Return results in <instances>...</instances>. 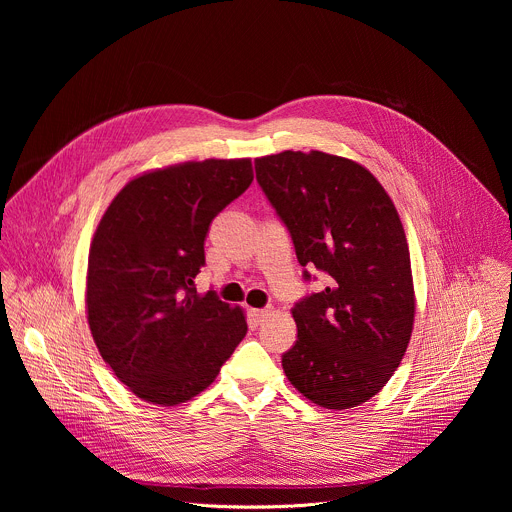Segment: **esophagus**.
Here are the masks:
<instances>
[{"label": "esophagus", "mask_w": 512, "mask_h": 512, "mask_svg": "<svg viewBox=\"0 0 512 512\" xmlns=\"http://www.w3.org/2000/svg\"><path fill=\"white\" fill-rule=\"evenodd\" d=\"M269 314V308H261V310H251V320L253 324H261L265 320V316Z\"/></svg>", "instance_id": "1"}]
</instances>
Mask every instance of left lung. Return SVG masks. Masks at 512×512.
<instances>
[{"label": "left lung", "instance_id": "1", "mask_svg": "<svg viewBox=\"0 0 512 512\" xmlns=\"http://www.w3.org/2000/svg\"><path fill=\"white\" fill-rule=\"evenodd\" d=\"M257 182L294 243L304 281L326 277L291 314L298 340L281 356L285 377L326 409L377 395L407 350L415 298L397 208L360 164L324 152L255 160Z\"/></svg>", "mask_w": 512, "mask_h": 512}]
</instances>
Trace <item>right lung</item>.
Returning a JSON list of instances; mask_svg holds the SVG:
<instances>
[{
	"label": "right lung",
	"instance_id": "1",
	"mask_svg": "<svg viewBox=\"0 0 512 512\" xmlns=\"http://www.w3.org/2000/svg\"><path fill=\"white\" fill-rule=\"evenodd\" d=\"M253 182L251 160H204L131 180L89 251L95 344L139 399L178 405L204 391L247 334L239 308L196 294L212 218Z\"/></svg>",
	"mask_w": 512,
	"mask_h": 512
}]
</instances>
